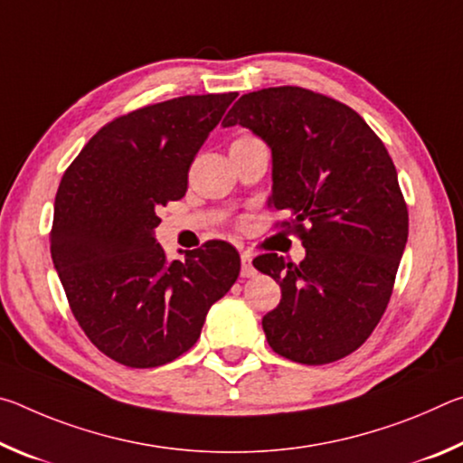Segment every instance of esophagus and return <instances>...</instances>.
<instances>
[{"label":"esophagus","mask_w":463,"mask_h":463,"mask_svg":"<svg viewBox=\"0 0 463 463\" xmlns=\"http://www.w3.org/2000/svg\"><path fill=\"white\" fill-rule=\"evenodd\" d=\"M241 276L242 278H253L255 276L253 253H250V250H242V253H241Z\"/></svg>","instance_id":"obj_1"}]
</instances>
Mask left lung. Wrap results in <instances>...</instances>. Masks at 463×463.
I'll return each instance as SVG.
<instances>
[{
  "label": "left lung",
  "mask_w": 463,
  "mask_h": 463,
  "mask_svg": "<svg viewBox=\"0 0 463 463\" xmlns=\"http://www.w3.org/2000/svg\"><path fill=\"white\" fill-rule=\"evenodd\" d=\"M234 124L271 148L269 203L307 249L298 265L276 253L253 261L281 288L261 320L269 347L307 365L354 354L388 307L409 239L386 146L349 106L292 85L241 96L222 120Z\"/></svg>",
  "instance_id": "left-lung-1"
}]
</instances>
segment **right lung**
Listing matches in <instances>:
<instances>
[{
    "label": "right lung",
    "mask_w": 463,
    "mask_h": 463,
    "mask_svg": "<svg viewBox=\"0 0 463 463\" xmlns=\"http://www.w3.org/2000/svg\"><path fill=\"white\" fill-rule=\"evenodd\" d=\"M237 96H184L120 116L61 179L54 269L83 333L122 365L156 367L192 349L210 307L239 278L229 242L169 261L155 239L156 210L184 198L194 156Z\"/></svg>",
    "instance_id": "obj_1"
}]
</instances>
